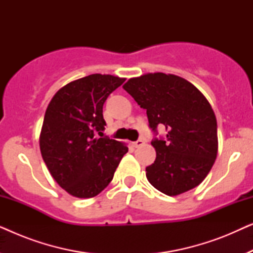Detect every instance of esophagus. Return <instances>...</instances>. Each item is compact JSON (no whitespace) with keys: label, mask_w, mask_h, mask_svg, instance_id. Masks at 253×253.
<instances>
[{"label":"esophagus","mask_w":253,"mask_h":253,"mask_svg":"<svg viewBox=\"0 0 253 253\" xmlns=\"http://www.w3.org/2000/svg\"><path fill=\"white\" fill-rule=\"evenodd\" d=\"M144 144H145L144 139H138L137 141H134V143H133V146L134 147H141Z\"/></svg>","instance_id":"1"}]
</instances>
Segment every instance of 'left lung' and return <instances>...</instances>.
I'll return each instance as SVG.
<instances>
[{
    "label": "left lung",
    "instance_id": "left-lung-1",
    "mask_svg": "<svg viewBox=\"0 0 253 253\" xmlns=\"http://www.w3.org/2000/svg\"><path fill=\"white\" fill-rule=\"evenodd\" d=\"M123 88L146 109L152 130L165 127V139L152 140L157 158L146 167L148 182L167 196L198 186L217 154V126L212 106L195 85L164 72L130 78Z\"/></svg>",
    "mask_w": 253,
    "mask_h": 253
}]
</instances>
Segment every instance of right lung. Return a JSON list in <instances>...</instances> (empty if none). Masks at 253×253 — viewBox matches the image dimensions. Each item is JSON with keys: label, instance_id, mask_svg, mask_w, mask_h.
Returning <instances> with one entry per match:
<instances>
[{"label": "right lung", "instance_id": "1", "mask_svg": "<svg viewBox=\"0 0 253 253\" xmlns=\"http://www.w3.org/2000/svg\"><path fill=\"white\" fill-rule=\"evenodd\" d=\"M124 81L112 75L86 76L61 87L47 107L40 152L50 175L69 195H99L127 152L126 143L96 137L106 126L103 103Z\"/></svg>", "mask_w": 253, "mask_h": 253}]
</instances>
